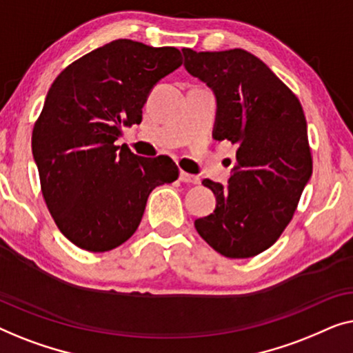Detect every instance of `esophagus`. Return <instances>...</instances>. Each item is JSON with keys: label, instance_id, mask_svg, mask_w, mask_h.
Wrapping results in <instances>:
<instances>
[{"label": "esophagus", "instance_id": "34e87169", "mask_svg": "<svg viewBox=\"0 0 353 353\" xmlns=\"http://www.w3.org/2000/svg\"><path fill=\"white\" fill-rule=\"evenodd\" d=\"M179 179H181V182H185V183H200V177L188 174V172H183V171L181 172Z\"/></svg>", "mask_w": 353, "mask_h": 353}]
</instances>
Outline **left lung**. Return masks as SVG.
Masks as SVG:
<instances>
[{"mask_svg": "<svg viewBox=\"0 0 353 353\" xmlns=\"http://www.w3.org/2000/svg\"><path fill=\"white\" fill-rule=\"evenodd\" d=\"M182 52L185 70L217 99L212 137L238 145L227 185L203 181L217 203L195 228L222 256H257L290 224L312 176L304 110L294 92L245 49Z\"/></svg>", "mask_w": 353, "mask_h": 353, "instance_id": "8db88e82", "label": "left lung"}]
</instances>
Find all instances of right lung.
I'll use <instances>...</instances> for the list:
<instances>
[{"label":"right lung","mask_w":353,"mask_h":353,"mask_svg":"<svg viewBox=\"0 0 353 353\" xmlns=\"http://www.w3.org/2000/svg\"><path fill=\"white\" fill-rule=\"evenodd\" d=\"M182 65L176 48L115 39L61 72L34 123L32 152L54 222L81 250L105 252L132 236L150 192L179 177L170 157L115 145L142 121L152 88Z\"/></svg>","instance_id":"add662e5"}]
</instances>
